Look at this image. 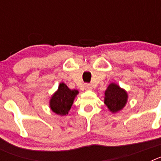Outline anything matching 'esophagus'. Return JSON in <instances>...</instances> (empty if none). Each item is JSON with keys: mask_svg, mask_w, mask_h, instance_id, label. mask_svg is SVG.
Listing matches in <instances>:
<instances>
[{"mask_svg": "<svg viewBox=\"0 0 161 161\" xmlns=\"http://www.w3.org/2000/svg\"><path fill=\"white\" fill-rule=\"evenodd\" d=\"M85 89L86 90H89V89H92V87H91V85L89 84H85Z\"/></svg>", "mask_w": 161, "mask_h": 161, "instance_id": "34e87169", "label": "esophagus"}]
</instances>
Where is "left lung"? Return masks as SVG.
Segmentation results:
<instances>
[{"mask_svg": "<svg viewBox=\"0 0 161 161\" xmlns=\"http://www.w3.org/2000/svg\"><path fill=\"white\" fill-rule=\"evenodd\" d=\"M127 93L119 85L110 84L105 92V104L113 113L119 111L126 105Z\"/></svg>", "mask_w": 161, "mask_h": 161, "instance_id": "8db88e82", "label": "left lung"}]
</instances>
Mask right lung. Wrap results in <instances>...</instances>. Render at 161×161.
<instances>
[{"instance_id":"add662e5","label":"right lung","mask_w":161,"mask_h":161,"mask_svg":"<svg viewBox=\"0 0 161 161\" xmlns=\"http://www.w3.org/2000/svg\"><path fill=\"white\" fill-rule=\"evenodd\" d=\"M77 93V90H71L64 83H61L56 93L52 97L50 107L52 111L57 114H68Z\"/></svg>"}]
</instances>
